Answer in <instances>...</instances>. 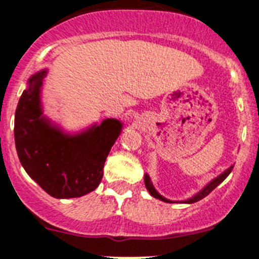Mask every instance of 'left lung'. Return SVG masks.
Returning a JSON list of instances; mask_svg holds the SVG:
<instances>
[{"label":"left lung","mask_w":259,"mask_h":259,"mask_svg":"<svg viewBox=\"0 0 259 259\" xmlns=\"http://www.w3.org/2000/svg\"><path fill=\"white\" fill-rule=\"evenodd\" d=\"M233 167H234V166H230V167H229V168H226V170H225L222 174H220V175L217 176V178H214L213 180L209 181V183L206 185V187L202 188V189H200L199 192L197 193V194H194V195H193V197L188 198V199H185V200H171V199H167V198H165V197H163V195L159 194V193L157 192L156 188H154L153 183H152V180H151V178H149L148 174H144V184H146L147 190H148L149 194H151L152 197L157 198V199H159V200H162V202H166V203H188V204H192V203H195V202H198V200L203 199V198H204V197H207V195H208L209 193H211L212 190L214 189V188L219 187V185L221 184L222 181H224L225 179H226L229 175H230V172H231V170H233Z\"/></svg>","instance_id":"1"}]
</instances>
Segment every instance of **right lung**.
Instances as JSON below:
<instances>
[{
  "mask_svg": "<svg viewBox=\"0 0 259 259\" xmlns=\"http://www.w3.org/2000/svg\"><path fill=\"white\" fill-rule=\"evenodd\" d=\"M48 69L33 74L15 112V147L21 166L47 194L59 199L93 192L106 158L121 134L117 118H105L79 132H66L45 115L42 89Z\"/></svg>",
  "mask_w": 259,
  "mask_h": 259,
  "instance_id": "right-lung-1",
  "label": "right lung"
}]
</instances>
